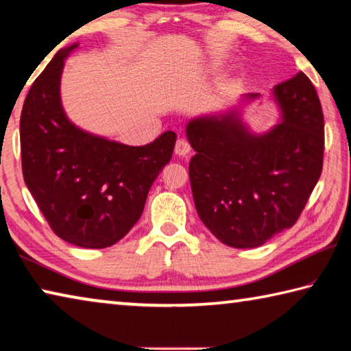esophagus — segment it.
<instances>
[{
	"label": "esophagus",
	"mask_w": 351,
	"mask_h": 351,
	"mask_svg": "<svg viewBox=\"0 0 351 351\" xmlns=\"http://www.w3.org/2000/svg\"><path fill=\"white\" fill-rule=\"evenodd\" d=\"M191 151V145L185 140V138H179L176 143V154L177 155H182V157H185V155L189 154Z\"/></svg>",
	"instance_id": "1"
}]
</instances>
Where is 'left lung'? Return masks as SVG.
<instances>
[{
	"label": "left lung",
	"instance_id": "1",
	"mask_svg": "<svg viewBox=\"0 0 351 351\" xmlns=\"http://www.w3.org/2000/svg\"><path fill=\"white\" fill-rule=\"evenodd\" d=\"M283 121L254 136L238 118H199L186 125L194 205L221 243L258 247L294 226L324 166V113L305 73L275 85ZM256 95H249L255 97Z\"/></svg>",
	"mask_w": 351,
	"mask_h": 351
}]
</instances>
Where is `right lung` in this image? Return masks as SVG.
I'll use <instances>...</instances> for the list:
<instances>
[{
  "label": "right lung",
  "instance_id": "add662e5",
  "mask_svg": "<svg viewBox=\"0 0 351 351\" xmlns=\"http://www.w3.org/2000/svg\"><path fill=\"white\" fill-rule=\"evenodd\" d=\"M60 49L34 80L20 118L26 186L57 237L85 249H104L140 219L154 180L169 163L176 132L146 146H125L73 125L60 104Z\"/></svg>",
  "mask_w": 351,
  "mask_h": 351
}]
</instances>
